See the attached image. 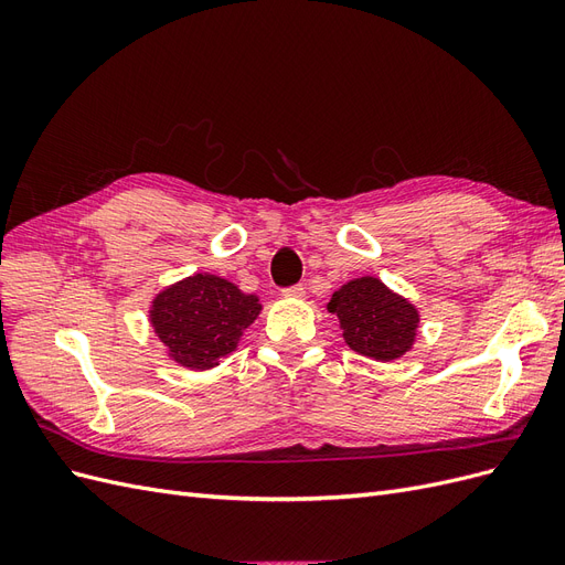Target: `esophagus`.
Listing matches in <instances>:
<instances>
[{
  "instance_id": "esophagus-1",
  "label": "esophagus",
  "mask_w": 565,
  "mask_h": 565,
  "mask_svg": "<svg viewBox=\"0 0 565 565\" xmlns=\"http://www.w3.org/2000/svg\"><path fill=\"white\" fill-rule=\"evenodd\" d=\"M282 295L289 297V299H303L306 297V287L303 285H292V287L282 289Z\"/></svg>"
}]
</instances>
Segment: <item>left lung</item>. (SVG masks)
I'll list each match as a JSON object with an SVG mask.
<instances>
[{
  "mask_svg": "<svg viewBox=\"0 0 565 565\" xmlns=\"http://www.w3.org/2000/svg\"><path fill=\"white\" fill-rule=\"evenodd\" d=\"M328 311L337 316L341 337L355 353L388 363L413 351L419 311L380 278L363 276L341 285Z\"/></svg>",
  "mask_w": 565,
  "mask_h": 565,
  "instance_id": "1",
  "label": "left lung"
}]
</instances>
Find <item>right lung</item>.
I'll use <instances>...</instances> for the list:
<instances>
[{
	"mask_svg": "<svg viewBox=\"0 0 565 565\" xmlns=\"http://www.w3.org/2000/svg\"><path fill=\"white\" fill-rule=\"evenodd\" d=\"M259 313L256 295L214 273H193L152 297L148 320L177 365L204 372L237 349Z\"/></svg>",
	"mask_w": 565,
	"mask_h": 565,
	"instance_id": "add662e5",
	"label": "right lung"
}]
</instances>
